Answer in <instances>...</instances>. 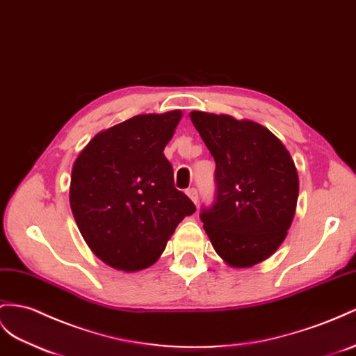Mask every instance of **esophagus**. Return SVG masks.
<instances>
[{"mask_svg": "<svg viewBox=\"0 0 356 356\" xmlns=\"http://www.w3.org/2000/svg\"><path fill=\"white\" fill-rule=\"evenodd\" d=\"M186 195H188L191 200H193V203L197 204V202H198V193H197L195 188L188 189V191H186Z\"/></svg>", "mask_w": 356, "mask_h": 356, "instance_id": "34e87169", "label": "esophagus"}]
</instances>
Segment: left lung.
Instances as JSON below:
<instances>
[{
	"label": "left lung",
	"mask_w": 356,
	"mask_h": 356,
	"mask_svg": "<svg viewBox=\"0 0 356 356\" xmlns=\"http://www.w3.org/2000/svg\"><path fill=\"white\" fill-rule=\"evenodd\" d=\"M216 163V200L200 215L216 254L232 268L269 259L293 221L299 179L286 145L268 127L229 114L189 113Z\"/></svg>",
	"instance_id": "8db88e82"
}]
</instances>
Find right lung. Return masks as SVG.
Instances as JSON below:
<instances>
[{
  "label": "right lung",
  "mask_w": 356,
  "mask_h": 356,
  "mask_svg": "<svg viewBox=\"0 0 356 356\" xmlns=\"http://www.w3.org/2000/svg\"><path fill=\"white\" fill-rule=\"evenodd\" d=\"M180 118V109L135 115L95 135L74 162L72 213L88 248L117 270L152 266L195 212L163 154Z\"/></svg>",
  "instance_id": "add662e5"
}]
</instances>
